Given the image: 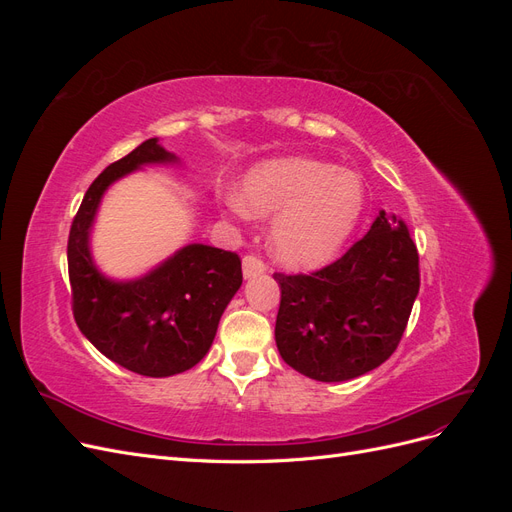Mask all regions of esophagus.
I'll list each match as a JSON object with an SVG mask.
<instances>
[{"instance_id": "1", "label": "esophagus", "mask_w": 512, "mask_h": 512, "mask_svg": "<svg viewBox=\"0 0 512 512\" xmlns=\"http://www.w3.org/2000/svg\"><path fill=\"white\" fill-rule=\"evenodd\" d=\"M265 271H267V265L262 262L260 256H256V254L243 256V277H245V280H252V277H258Z\"/></svg>"}]
</instances>
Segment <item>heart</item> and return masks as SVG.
Here are the masks:
<instances>
[{"label":"heart","mask_w":512,"mask_h":512,"mask_svg":"<svg viewBox=\"0 0 512 512\" xmlns=\"http://www.w3.org/2000/svg\"><path fill=\"white\" fill-rule=\"evenodd\" d=\"M228 205L254 218H269L273 254L290 267H316L350 239L365 209L359 173L305 156L256 164Z\"/></svg>","instance_id":"heart-1"}]
</instances>
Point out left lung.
<instances>
[{
	"instance_id": "obj_1",
	"label": "left lung",
	"mask_w": 512,
	"mask_h": 512,
	"mask_svg": "<svg viewBox=\"0 0 512 512\" xmlns=\"http://www.w3.org/2000/svg\"><path fill=\"white\" fill-rule=\"evenodd\" d=\"M273 277L282 288L277 350L292 369L320 382L359 378L389 359L421 286L410 232L384 211L329 267Z\"/></svg>"
}]
</instances>
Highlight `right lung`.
I'll return each mask as SVG.
<instances>
[{
    "label": "right lung",
    "instance_id": "right-lung-1",
    "mask_svg": "<svg viewBox=\"0 0 512 512\" xmlns=\"http://www.w3.org/2000/svg\"><path fill=\"white\" fill-rule=\"evenodd\" d=\"M177 162L158 138L106 166L89 185L68 237L72 312L81 333L106 359L134 374L166 378L209 352L226 305L241 288L235 252L192 243L130 282L104 277L91 260L89 230L108 185L145 164Z\"/></svg>",
    "mask_w": 512,
    "mask_h": 512
}]
</instances>
